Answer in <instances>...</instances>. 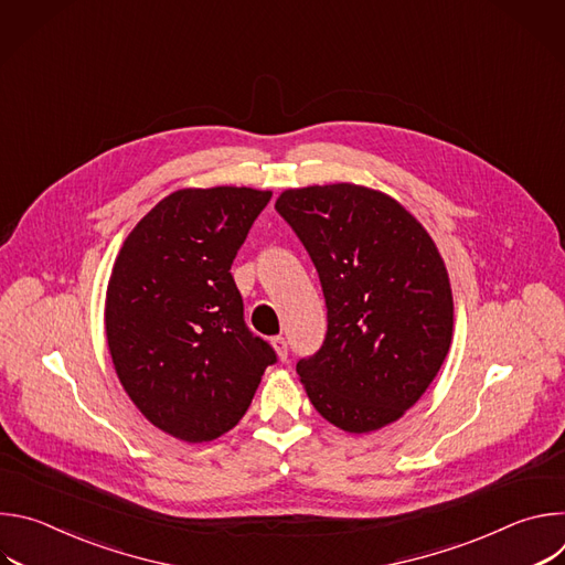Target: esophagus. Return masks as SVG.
<instances>
[{"label":"esophagus","instance_id":"1","mask_svg":"<svg viewBox=\"0 0 565 565\" xmlns=\"http://www.w3.org/2000/svg\"><path fill=\"white\" fill-rule=\"evenodd\" d=\"M270 342H273V347H275V351H277L279 360H281V362H286V360H288V342H286V338L277 335V338H273Z\"/></svg>","mask_w":565,"mask_h":565}]
</instances>
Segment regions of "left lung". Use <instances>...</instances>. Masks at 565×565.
Listing matches in <instances>:
<instances>
[{
    "label": "left lung",
    "mask_w": 565,
    "mask_h": 565,
    "mask_svg": "<svg viewBox=\"0 0 565 565\" xmlns=\"http://www.w3.org/2000/svg\"><path fill=\"white\" fill-rule=\"evenodd\" d=\"M275 210L327 299L324 344L297 362L312 407L349 434L395 423L451 344L454 299L436 244L395 199L362 185L286 190Z\"/></svg>",
    "instance_id": "left-lung-1"
}]
</instances>
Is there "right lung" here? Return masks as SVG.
Here are the masks:
<instances>
[{
	"label": "right lung",
	"mask_w": 565,
	"mask_h": 565,
	"mask_svg": "<svg viewBox=\"0 0 565 565\" xmlns=\"http://www.w3.org/2000/svg\"><path fill=\"white\" fill-rule=\"evenodd\" d=\"M270 196L179 190L138 221L116 257L105 327L118 380L140 414L179 440L230 431L277 362L246 327L230 273Z\"/></svg>",
	"instance_id": "add662e5"
}]
</instances>
